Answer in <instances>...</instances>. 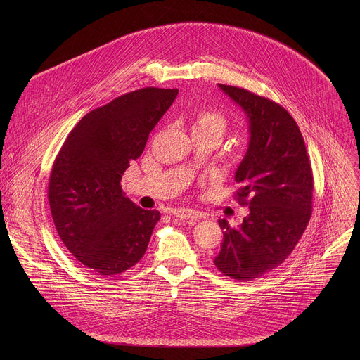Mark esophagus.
Here are the masks:
<instances>
[{"label":"esophagus","mask_w":360,"mask_h":360,"mask_svg":"<svg viewBox=\"0 0 360 360\" xmlns=\"http://www.w3.org/2000/svg\"><path fill=\"white\" fill-rule=\"evenodd\" d=\"M171 214L182 221H196L198 218H200V215L192 210H174L171 211Z\"/></svg>","instance_id":"34e87169"}]
</instances>
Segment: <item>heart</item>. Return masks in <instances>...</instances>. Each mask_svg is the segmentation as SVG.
Listing matches in <instances>:
<instances>
[{
	"instance_id": "1",
	"label": "heart",
	"mask_w": 360,
	"mask_h": 360,
	"mask_svg": "<svg viewBox=\"0 0 360 360\" xmlns=\"http://www.w3.org/2000/svg\"><path fill=\"white\" fill-rule=\"evenodd\" d=\"M226 127V117L221 111L212 108L199 110L192 118V131H214L222 135Z\"/></svg>"
}]
</instances>
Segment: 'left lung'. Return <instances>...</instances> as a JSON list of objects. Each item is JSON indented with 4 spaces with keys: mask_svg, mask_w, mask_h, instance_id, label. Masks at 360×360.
Returning <instances> with one entry per match:
<instances>
[{
    "mask_svg": "<svg viewBox=\"0 0 360 360\" xmlns=\"http://www.w3.org/2000/svg\"><path fill=\"white\" fill-rule=\"evenodd\" d=\"M246 114L249 143L235 172L239 203L249 215L224 229L215 266L236 281L261 278L295 249L312 215L314 176L303 136L290 114L276 102L248 89L219 84Z\"/></svg>",
    "mask_w": 360,
    "mask_h": 360,
    "instance_id": "8db88e82",
    "label": "left lung"
}]
</instances>
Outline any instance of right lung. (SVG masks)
Instances as JSON below:
<instances>
[{
	"label": "right lung",
	"mask_w": 360,
	"mask_h": 360,
	"mask_svg": "<svg viewBox=\"0 0 360 360\" xmlns=\"http://www.w3.org/2000/svg\"><path fill=\"white\" fill-rule=\"evenodd\" d=\"M178 89L142 88L88 112L54 161L48 200L57 232L82 265L112 276L136 265L161 218L127 196L121 179Z\"/></svg>",
	"instance_id": "right-lung-1"
}]
</instances>
